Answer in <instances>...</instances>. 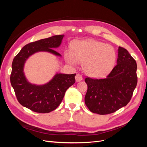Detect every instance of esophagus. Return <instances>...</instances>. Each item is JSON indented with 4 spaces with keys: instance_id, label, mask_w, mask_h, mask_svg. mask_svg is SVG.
Returning a JSON list of instances; mask_svg holds the SVG:
<instances>
[{
    "instance_id": "34e87169",
    "label": "esophagus",
    "mask_w": 147,
    "mask_h": 147,
    "mask_svg": "<svg viewBox=\"0 0 147 147\" xmlns=\"http://www.w3.org/2000/svg\"><path fill=\"white\" fill-rule=\"evenodd\" d=\"M75 80H76L77 82H80L83 80V77L81 75L77 74L76 76H75Z\"/></svg>"
}]
</instances>
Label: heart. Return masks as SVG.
Wrapping results in <instances>:
<instances>
[{
	"label": "heart",
	"mask_w": 147,
	"mask_h": 147,
	"mask_svg": "<svg viewBox=\"0 0 147 147\" xmlns=\"http://www.w3.org/2000/svg\"><path fill=\"white\" fill-rule=\"evenodd\" d=\"M66 61L75 65L82 63L86 74L92 77H102L113 69L117 54L112 46L94 40L77 41L72 45V51L64 53Z\"/></svg>",
	"instance_id": "heart-1"
}]
</instances>
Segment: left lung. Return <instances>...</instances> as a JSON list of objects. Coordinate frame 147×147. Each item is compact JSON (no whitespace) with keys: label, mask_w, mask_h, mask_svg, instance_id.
Returning <instances> with one entry per match:
<instances>
[{"label":"left lung","mask_w":147,"mask_h":147,"mask_svg":"<svg viewBox=\"0 0 147 147\" xmlns=\"http://www.w3.org/2000/svg\"><path fill=\"white\" fill-rule=\"evenodd\" d=\"M84 102L91 112L107 115L126 106L137 83V63L127 50L119 47L117 65L105 78L84 80Z\"/></svg>","instance_id":"obj_1"}]
</instances>
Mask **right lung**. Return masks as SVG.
<instances>
[{"label":"right lung","mask_w":147,"mask_h":147,"mask_svg":"<svg viewBox=\"0 0 147 147\" xmlns=\"http://www.w3.org/2000/svg\"><path fill=\"white\" fill-rule=\"evenodd\" d=\"M64 35H54L27 44L13 59L10 82L20 104L33 112L45 113L55 110L61 103L67 89L75 82L74 74H56L43 85L31 84L23 70L29 57L39 51H47L61 56L53 48L59 47Z\"/></svg>","instance_id":"right-lung-1"}]
</instances>
